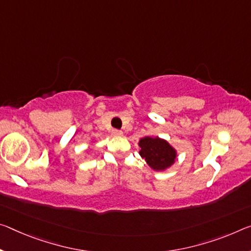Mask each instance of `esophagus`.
Segmentation results:
<instances>
[{
	"label": "esophagus",
	"mask_w": 251,
	"mask_h": 251,
	"mask_svg": "<svg viewBox=\"0 0 251 251\" xmlns=\"http://www.w3.org/2000/svg\"><path fill=\"white\" fill-rule=\"evenodd\" d=\"M111 133H113L114 136H122V135H123V132H122V130H119V129H113V132H111Z\"/></svg>",
	"instance_id": "obj_1"
}]
</instances>
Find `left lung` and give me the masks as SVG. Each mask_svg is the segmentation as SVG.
<instances>
[{
  "instance_id": "left-lung-1",
  "label": "left lung",
  "mask_w": 251,
  "mask_h": 251,
  "mask_svg": "<svg viewBox=\"0 0 251 251\" xmlns=\"http://www.w3.org/2000/svg\"><path fill=\"white\" fill-rule=\"evenodd\" d=\"M140 155L151 169L155 171H164L174 164L176 158V151L169 142L160 137L145 136L140 140Z\"/></svg>"
}]
</instances>
